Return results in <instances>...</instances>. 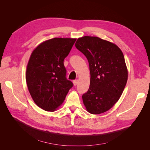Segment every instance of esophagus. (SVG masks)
Segmentation results:
<instances>
[{"label": "esophagus", "instance_id": "1", "mask_svg": "<svg viewBox=\"0 0 150 150\" xmlns=\"http://www.w3.org/2000/svg\"><path fill=\"white\" fill-rule=\"evenodd\" d=\"M73 84L74 86H76L78 84V80H74L73 81Z\"/></svg>", "mask_w": 150, "mask_h": 150}]
</instances>
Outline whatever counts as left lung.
<instances>
[{"label":"left lung","mask_w":150,"mask_h":150,"mask_svg":"<svg viewBox=\"0 0 150 150\" xmlns=\"http://www.w3.org/2000/svg\"><path fill=\"white\" fill-rule=\"evenodd\" d=\"M75 46L89 65V88L82 96L86 110L94 115L106 112L119 100L128 80L123 54L116 45L98 37L79 38Z\"/></svg>","instance_id":"obj_1"}]
</instances>
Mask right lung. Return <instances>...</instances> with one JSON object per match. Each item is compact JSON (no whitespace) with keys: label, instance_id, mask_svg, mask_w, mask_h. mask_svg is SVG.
Returning <instances> with one entry per match:
<instances>
[{"label":"right lung","instance_id":"1","mask_svg":"<svg viewBox=\"0 0 150 150\" xmlns=\"http://www.w3.org/2000/svg\"><path fill=\"white\" fill-rule=\"evenodd\" d=\"M76 39L53 38L36 47L27 66L26 82L32 98L47 111H54L64 101L73 83L66 78L64 59Z\"/></svg>","mask_w":150,"mask_h":150}]
</instances>
